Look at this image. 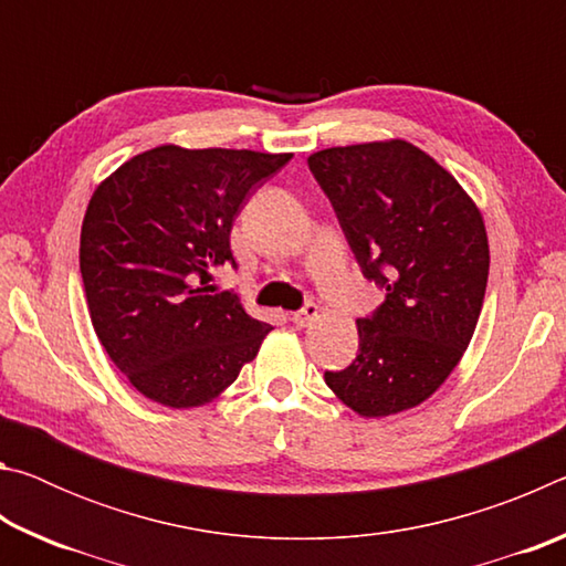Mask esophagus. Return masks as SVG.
I'll return each mask as SVG.
<instances>
[{
    "label": "esophagus",
    "mask_w": 566,
    "mask_h": 566,
    "mask_svg": "<svg viewBox=\"0 0 566 566\" xmlns=\"http://www.w3.org/2000/svg\"><path fill=\"white\" fill-rule=\"evenodd\" d=\"M317 317H319V306L314 302H306L302 310H296L292 314V322L296 324V327H306V324H312Z\"/></svg>",
    "instance_id": "1"
}]
</instances>
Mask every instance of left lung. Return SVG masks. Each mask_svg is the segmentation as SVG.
<instances>
[{
  "label": "left lung",
  "mask_w": 566,
  "mask_h": 566,
  "mask_svg": "<svg viewBox=\"0 0 566 566\" xmlns=\"http://www.w3.org/2000/svg\"><path fill=\"white\" fill-rule=\"evenodd\" d=\"M310 169L364 280L385 290L357 319V359L324 381L361 417L417 407L452 375L482 312V214L447 169L401 139L322 149Z\"/></svg>",
  "instance_id": "1"
}]
</instances>
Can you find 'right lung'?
<instances>
[{
  "instance_id": "obj_1",
  "label": "right lung",
  "mask_w": 566,
  "mask_h": 566,
  "mask_svg": "<svg viewBox=\"0 0 566 566\" xmlns=\"http://www.w3.org/2000/svg\"><path fill=\"white\" fill-rule=\"evenodd\" d=\"M292 155L157 147L94 191L80 270L92 327L147 399L187 409L212 401L272 332L212 270L232 264L237 214Z\"/></svg>"
}]
</instances>
